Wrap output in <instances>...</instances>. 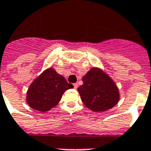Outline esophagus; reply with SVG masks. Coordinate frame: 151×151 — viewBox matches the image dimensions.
Listing matches in <instances>:
<instances>
[{
    "label": "esophagus",
    "instance_id": "34e87169",
    "mask_svg": "<svg viewBox=\"0 0 151 151\" xmlns=\"http://www.w3.org/2000/svg\"><path fill=\"white\" fill-rule=\"evenodd\" d=\"M74 89L77 88V83H74Z\"/></svg>",
    "mask_w": 151,
    "mask_h": 151
}]
</instances>
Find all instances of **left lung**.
Listing matches in <instances>:
<instances>
[{"label": "left lung", "mask_w": 151, "mask_h": 151, "mask_svg": "<svg viewBox=\"0 0 151 151\" xmlns=\"http://www.w3.org/2000/svg\"><path fill=\"white\" fill-rule=\"evenodd\" d=\"M82 81L83 85L77 88V91L83 104L91 111H107L119 103L120 93L117 85L101 68H92Z\"/></svg>", "instance_id": "obj_1"}]
</instances>
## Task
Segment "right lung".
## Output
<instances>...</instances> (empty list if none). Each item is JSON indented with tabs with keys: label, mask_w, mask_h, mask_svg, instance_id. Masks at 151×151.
<instances>
[{
	"label": "right lung",
	"mask_w": 151,
	"mask_h": 151,
	"mask_svg": "<svg viewBox=\"0 0 151 151\" xmlns=\"http://www.w3.org/2000/svg\"><path fill=\"white\" fill-rule=\"evenodd\" d=\"M73 87L53 68H47L29 85L26 100L33 109L48 112L58 104L67 90Z\"/></svg>",
	"instance_id": "obj_1"
}]
</instances>
